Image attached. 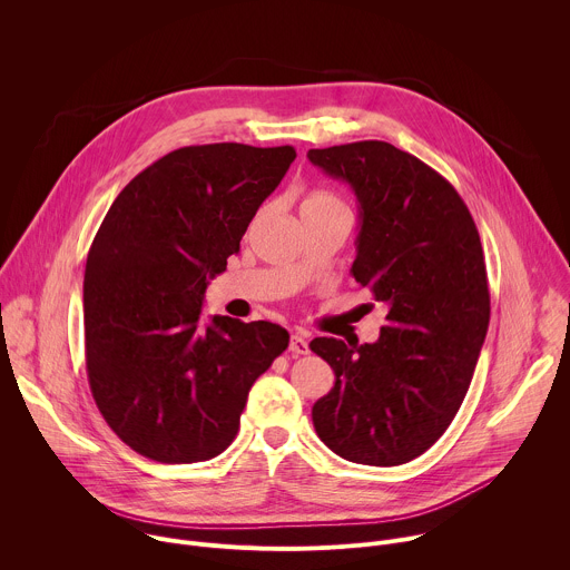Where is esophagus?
Masks as SVG:
<instances>
[{
    "label": "esophagus",
    "mask_w": 570,
    "mask_h": 570,
    "mask_svg": "<svg viewBox=\"0 0 570 570\" xmlns=\"http://www.w3.org/2000/svg\"><path fill=\"white\" fill-rule=\"evenodd\" d=\"M288 350H291L293 356H304V354H308V343H306V338L302 334H293Z\"/></svg>",
    "instance_id": "obj_1"
}]
</instances>
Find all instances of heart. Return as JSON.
I'll return each instance as SVG.
<instances>
[{"label": "heart", "mask_w": 570, "mask_h": 570, "mask_svg": "<svg viewBox=\"0 0 570 570\" xmlns=\"http://www.w3.org/2000/svg\"><path fill=\"white\" fill-rule=\"evenodd\" d=\"M302 212H345V205L330 191H313L302 203Z\"/></svg>", "instance_id": "b5f03b06"}]
</instances>
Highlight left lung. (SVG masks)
<instances>
[{
    "label": "left lung",
    "instance_id": "left-lung-1",
    "mask_svg": "<svg viewBox=\"0 0 570 570\" xmlns=\"http://www.w3.org/2000/svg\"><path fill=\"white\" fill-rule=\"evenodd\" d=\"M306 157L356 194L352 275L387 308L376 343L311 341L336 374L313 403L315 433L350 462H411L460 411L490 327L475 223L449 180L387 141L311 148Z\"/></svg>",
    "mask_w": 570,
    "mask_h": 570
}]
</instances>
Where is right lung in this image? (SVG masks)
I'll return each instance as SVG.
<instances>
[{
    "label": "right lung",
    "mask_w": 570,
    "mask_h": 570,
    "mask_svg": "<svg viewBox=\"0 0 570 570\" xmlns=\"http://www.w3.org/2000/svg\"><path fill=\"white\" fill-rule=\"evenodd\" d=\"M293 159V146H185L108 209L86 264V365L104 420L139 455L189 464L223 453L253 383L288 347L279 324H200V313Z\"/></svg>",
    "instance_id": "obj_1"
}]
</instances>
